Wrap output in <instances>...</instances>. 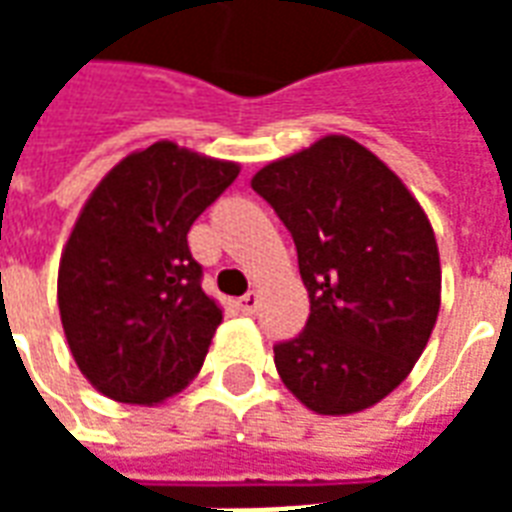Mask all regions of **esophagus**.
Segmentation results:
<instances>
[{"instance_id": "1", "label": "esophagus", "mask_w": 512, "mask_h": 512, "mask_svg": "<svg viewBox=\"0 0 512 512\" xmlns=\"http://www.w3.org/2000/svg\"><path fill=\"white\" fill-rule=\"evenodd\" d=\"M257 304H260V293H257V290H249L246 296L238 299V310L244 312V315H255Z\"/></svg>"}]
</instances>
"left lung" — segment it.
I'll list each match as a JSON object with an SVG mask.
<instances>
[{
	"instance_id": "1",
	"label": "left lung",
	"mask_w": 512,
	"mask_h": 512,
	"mask_svg": "<svg viewBox=\"0 0 512 512\" xmlns=\"http://www.w3.org/2000/svg\"><path fill=\"white\" fill-rule=\"evenodd\" d=\"M252 189L293 235L310 318L274 345L296 400L326 417L381 403L414 370L441 307L428 213L384 161L343 134L257 169Z\"/></svg>"
}]
</instances>
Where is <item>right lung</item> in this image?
<instances>
[{
    "mask_svg": "<svg viewBox=\"0 0 512 512\" xmlns=\"http://www.w3.org/2000/svg\"><path fill=\"white\" fill-rule=\"evenodd\" d=\"M238 172L161 139L87 197L62 249L57 304L73 362L101 395L158 406L200 373L222 307L202 290L186 235Z\"/></svg>",
    "mask_w": 512,
    "mask_h": 512,
    "instance_id": "right-lung-1",
    "label": "right lung"
}]
</instances>
